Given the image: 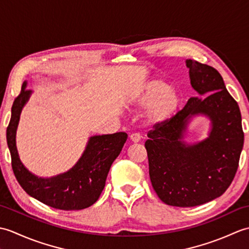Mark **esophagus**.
I'll return each instance as SVG.
<instances>
[{
    "label": "esophagus",
    "instance_id": "esophagus-1",
    "mask_svg": "<svg viewBox=\"0 0 249 249\" xmlns=\"http://www.w3.org/2000/svg\"><path fill=\"white\" fill-rule=\"evenodd\" d=\"M129 138H130V140L134 142V143H137V142H139L140 141V139H141V136L139 135V134H131L130 136H129Z\"/></svg>",
    "mask_w": 249,
    "mask_h": 249
}]
</instances>
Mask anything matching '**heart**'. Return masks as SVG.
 Returning <instances> with one entry per match:
<instances>
[{
  "mask_svg": "<svg viewBox=\"0 0 249 249\" xmlns=\"http://www.w3.org/2000/svg\"><path fill=\"white\" fill-rule=\"evenodd\" d=\"M183 105L181 91L161 78H151L131 94L128 100L130 109L144 110L145 124L160 127L173 120Z\"/></svg>",
  "mask_w": 249,
  "mask_h": 249,
  "instance_id": "b5f03b06",
  "label": "heart"
}]
</instances>
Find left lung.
I'll use <instances>...</instances> for the list:
<instances>
[{
    "mask_svg": "<svg viewBox=\"0 0 249 249\" xmlns=\"http://www.w3.org/2000/svg\"><path fill=\"white\" fill-rule=\"evenodd\" d=\"M190 97L169 123L151 130L145 141L152 186L168 205L190 208L220 197L233 181L244 144L239 105L227 91L223 77L209 65L186 60ZM196 116L210 121L205 140L184 141Z\"/></svg>",
    "mask_w": 249,
    "mask_h": 249,
    "instance_id": "1",
    "label": "left lung"
}]
</instances>
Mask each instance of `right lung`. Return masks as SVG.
<instances>
[{"instance_id": "obj_1", "label": "right lung", "mask_w": 249, "mask_h": 249, "mask_svg": "<svg viewBox=\"0 0 249 249\" xmlns=\"http://www.w3.org/2000/svg\"><path fill=\"white\" fill-rule=\"evenodd\" d=\"M26 86L28 82L24 81L19 96L15 99L6 130L15 177L26 194L51 208L64 211L87 209L98 200L110 167L120 155L127 140V134L120 131L89 137L86 150L70 170L51 178L37 177L20 160L16 145L21 111L33 93L31 89H26Z\"/></svg>"}]
</instances>
